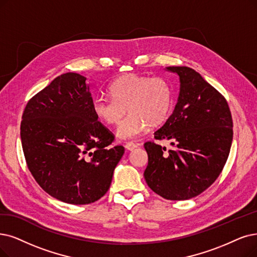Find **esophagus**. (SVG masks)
<instances>
[{
  "label": "esophagus",
  "instance_id": "esophagus-1",
  "mask_svg": "<svg viewBox=\"0 0 257 257\" xmlns=\"http://www.w3.org/2000/svg\"><path fill=\"white\" fill-rule=\"evenodd\" d=\"M139 145H137V143H134V142H127L125 145V149L128 150V151H133L135 150L136 148H138Z\"/></svg>",
  "mask_w": 257,
  "mask_h": 257
}]
</instances>
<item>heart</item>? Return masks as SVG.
Instances as JSON below:
<instances>
[{"mask_svg":"<svg viewBox=\"0 0 257 257\" xmlns=\"http://www.w3.org/2000/svg\"><path fill=\"white\" fill-rule=\"evenodd\" d=\"M111 99L100 98L93 103L98 120L116 125L125 111L128 116L117 128L120 139H135L150 125H161L172 109V90L166 80L136 74L123 76L108 89Z\"/></svg>","mask_w":257,"mask_h":257,"instance_id":"b5f03b06","label":"heart"}]
</instances>
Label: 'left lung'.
<instances>
[{
  "label": "left lung",
  "mask_w": 257,
  "mask_h": 257,
  "mask_svg": "<svg viewBox=\"0 0 257 257\" xmlns=\"http://www.w3.org/2000/svg\"><path fill=\"white\" fill-rule=\"evenodd\" d=\"M179 79L175 107L155 139L170 140L167 151L146 142L148 186L169 200L197 196L216 180L227 162L233 122L225 99L200 74L187 66H169Z\"/></svg>",
  "instance_id": "1"
}]
</instances>
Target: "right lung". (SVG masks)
<instances>
[{
  "instance_id": "right-lung-1",
  "label": "right lung",
  "mask_w": 257,
  "mask_h": 257,
  "mask_svg": "<svg viewBox=\"0 0 257 257\" xmlns=\"http://www.w3.org/2000/svg\"><path fill=\"white\" fill-rule=\"evenodd\" d=\"M86 78L57 77L28 101L21 122L27 167L50 196L87 204L108 191L124 154L110 147L114 135L98 121Z\"/></svg>"
}]
</instances>
